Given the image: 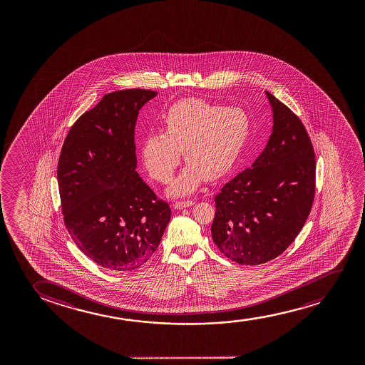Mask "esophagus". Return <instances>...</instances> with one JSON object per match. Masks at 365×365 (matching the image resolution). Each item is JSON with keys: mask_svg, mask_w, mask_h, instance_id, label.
<instances>
[{"mask_svg": "<svg viewBox=\"0 0 365 365\" xmlns=\"http://www.w3.org/2000/svg\"><path fill=\"white\" fill-rule=\"evenodd\" d=\"M193 200H177L175 203V210H180V208H185V207H190L193 205Z\"/></svg>", "mask_w": 365, "mask_h": 365, "instance_id": "esophagus-1", "label": "esophagus"}]
</instances>
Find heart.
Instances as JSON below:
<instances>
[{"label": "heart", "instance_id": "obj_1", "mask_svg": "<svg viewBox=\"0 0 365 365\" xmlns=\"http://www.w3.org/2000/svg\"><path fill=\"white\" fill-rule=\"evenodd\" d=\"M250 118L240 107H223L200 98L170 106L163 115L165 133H150L142 145L145 168L155 180L168 183L180 165L185 167L170 187L172 195H187L202 180L228 173L250 135Z\"/></svg>", "mask_w": 365, "mask_h": 365}]
</instances>
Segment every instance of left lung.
<instances>
[{"label": "left lung", "instance_id": "left-lung-1", "mask_svg": "<svg viewBox=\"0 0 365 365\" xmlns=\"http://www.w3.org/2000/svg\"><path fill=\"white\" fill-rule=\"evenodd\" d=\"M273 110L269 140L250 168L215 195L212 238L240 264L274 259L299 235L315 193V155L299 117L265 91Z\"/></svg>", "mask_w": 365, "mask_h": 365}]
</instances>
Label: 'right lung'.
Returning a JSON list of instances; mask_svg holds the SVG:
<instances>
[{
  "instance_id": "right-lung-1",
  "label": "right lung",
  "mask_w": 365,
  "mask_h": 365,
  "mask_svg": "<svg viewBox=\"0 0 365 365\" xmlns=\"http://www.w3.org/2000/svg\"><path fill=\"white\" fill-rule=\"evenodd\" d=\"M155 95L140 88L107 93L76 120L61 150L57 180L66 228L106 269L145 264L170 223V205L135 172V120Z\"/></svg>"
}]
</instances>
